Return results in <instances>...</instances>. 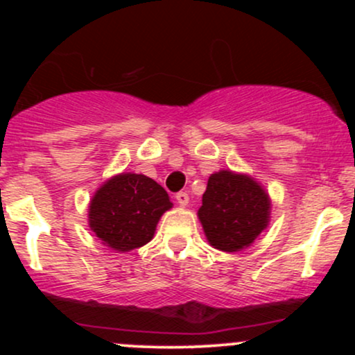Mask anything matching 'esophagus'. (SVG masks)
I'll return each mask as SVG.
<instances>
[{"label":"esophagus","instance_id":"1","mask_svg":"<svg viewBox=\"0 0 355 355\" xmlns=\"http://www.w3.org/2000/svg\"><path fill=\"white\" fill-rule=\"evenodd\" d=\"M189 193L187 191H178V193H175V200L180 203L182 207H185L187 203H189Z\"/></svg>","mask_w":355,"mask_h":355}]
</instances>
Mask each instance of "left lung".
Segmentation results:
<instances>
[{
	"label": "left lung",
	"mask_w": 355,
	"mask_h": 355,
	"mask_svg": "<svg viewBox=\"0 0 355 355\" xmlns=\"http://www.w3.org/2000/svg\"><path fill=\"white\" fill-rule=\"evenodd\" d=\"M268 195L245 175L222 170L207 183L198 210L207 239L223 252H239L250 245L267 227Z\"/></svg>",
	"instance_id": "obj_1"
}]
</instances>
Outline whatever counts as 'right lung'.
Here are the masks:
<instances>
[{
	"label": "right lung",
	"instance_id": "add662e5",
	"mask_svg": "<svg viewBox=\"0 0 355 355\" xmlns=\"http://www.w3.org/2000/svg\"><path fill=\"white\" fill-rule=\"evenodd\" d=\"M172 207L162 185L145 175L121 173L89 203V227L108 247L130 252L150 242L158 220Z\"/></svg>",
	"mask_w": 355,
	"mask_h": 355
}]
</instances>
